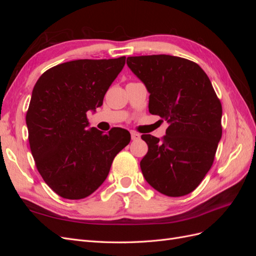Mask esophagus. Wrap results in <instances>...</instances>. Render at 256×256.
<instances>
[{
	"instance_id": "obj_1",
	"label": "esophagus",
	"mask_w": 256,
	"mask_h": 256,
	"mask_svg": "<svg viewBox=\"0 0 256 256\" xmlns=\"http://www.w3.org/2000/svg\"><path fill=\"white\" fill-rule=\"evenodd\" d=\"M140 134H136V132H134V131H131V138H132V141H136V140H138V138H140Z\"/></svg>"
}]
</instances>
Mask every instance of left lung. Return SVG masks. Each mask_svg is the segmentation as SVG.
Wrapping results in <instances>:
<instances>
[{"label":"left lung","mask_w":256,"mask_h":256,"mask_svg":"<svg viewBox=\"0 0 256 256\" xmlns=\"http://www.w3.org/2000/svg\"><path fill=\"white\" fill-rule=\"evenodd\" d=\"M127 65L150 92V113L166 120V134H142L148 152L143 176L168 196L196 190L210 170L222 136V106L205 72L187 58L129 56Z\"/></svg>","instance_id":"obj_1"}]
</instances>
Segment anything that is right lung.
<instances>
[{
  "label": "right lung",
  "instance_id": "obj_1",
  "mask_svg": "<svg viewBox=\"0 0 256 256\" xmlns=\"http://www.w3.org/2000/svg\"><path fill=\"white\" fill-rule=\"evenodd\" d=\"M126 56L76 60L44 72L33 88L26 120L38 172L58 196L81 200L96 191L115 158L130 142L126 129L88 128L86 113L104 97Z\"/></svg>",
  "mask_w": 256,
  "mask_h": 256
}]
</instances>
